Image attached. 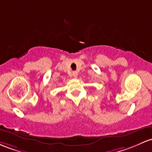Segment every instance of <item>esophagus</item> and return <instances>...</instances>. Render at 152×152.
Wrapping results in <instances>:
<instances>
[{
	"instance_id": "obj_1",
	"label": "esophagus",
	"mask_w": 152,
	"mask_h": 152,
	"mask_svg": "<svg viewBox=\"0 0 152 152\" xmlns=\"http://www.w3.org/2000/svg\"><path fill=\"white\" fill-rule=\"evenodd\" d=\"M72 76L74 78H77V76H78V72H77V71H73V72L72 73Z\"/></svg>"
}]
</instances>
